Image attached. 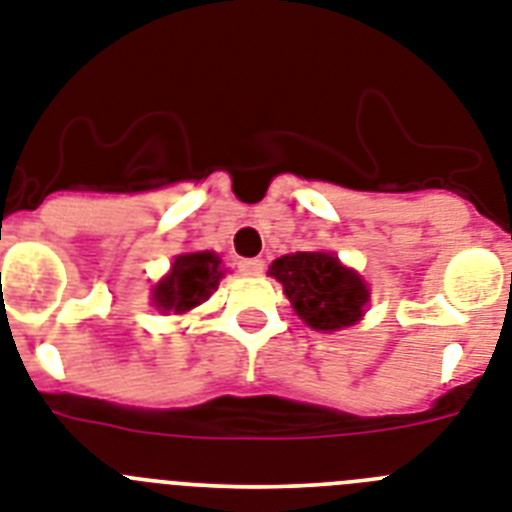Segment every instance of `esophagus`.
Returning <instances> with one entry per match:
<instances>
[{"label":"esophagus","instance_id":"34e87169","mask_svg":"<svg viewBox=\"0 0 512 512\" xmlns=\"http://www.w3.org/2000/svg\"><path fill=\"white\" fill-rule=\"evenodd\" d=\"M240 274H261L264 272V261L261 259H243L238 264Z\"/></svg>","mask_w":512,"mask_h":512}]
</instances>
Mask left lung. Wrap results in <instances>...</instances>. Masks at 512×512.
I'll return each mask as SVG.
<instances>
[{
	"label": "left lung",
	"mask_w": 512,
	"mask_h": 512,
	"mask_svg": "<svg viewBox=\"0 0 512 512\" xmlns=\"http://www.w3.org/2000/svg\"><path fill=\"white\" fill-rule=\"evenodd\" d=\"M269 274L282 282L295 313L316 331L355 326L370 300L365 279L355 269H347L334 253H287L269 266Z\"/></svg>",
	"instance_id": "8db88e82"
}]
</instances>
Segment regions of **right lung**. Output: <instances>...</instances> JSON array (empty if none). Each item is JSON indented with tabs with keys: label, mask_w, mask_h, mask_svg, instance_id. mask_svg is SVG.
Wrapping results in <instances>:
<instances>
[{
	"label": "right lung",
	"mask_w": 512,
	"mask_h": 512,
	"mask_svg": "<svg viewBox=\"0 0 512 512\" xmlns=\"http://www.w3.org/2000/svg\"><path fill=\"white\" fill-rule=\"evenodd\" d=\"M225 277L222 259L212 251L181 253L170 264V272L152 287V305L163 316L168 313H186V310L209 300L220 279Z\"/></svg>",
	"instance_id": "add662e5"
}]
</instances>
